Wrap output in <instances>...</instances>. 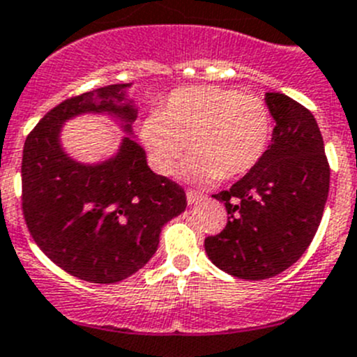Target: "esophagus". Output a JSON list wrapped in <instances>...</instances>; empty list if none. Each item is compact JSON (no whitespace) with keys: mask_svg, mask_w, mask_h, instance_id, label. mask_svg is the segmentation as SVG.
I'll use <instances>...</instances> for the list:
<instances>
[{"mask_svg":"<svg viewBox=\"0 0 357 357\" xmlns=\"http://www.w3.org/2000/svg\"><path fill=\"white\" fill-rule=\"evenodd\" d=\"M185 196H188V204H196V202H200L205 198L204 192L196 191V189H188Z\"/></svg>","mask_w":357,"mask_h":357,"instance_id":"34e87169","label":"esophagus"}]
</instances>
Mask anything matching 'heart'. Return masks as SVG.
<instances>
[{
  "label": "heart",
  "mask_w": 357,
  "mask_h": 357,
  "mask_svg": "<svg viewBox=\"0 0 357 357\" xmlns=\"http://www.w3.org/2000/svg\"><path fill=\"white\" fill-rule=\"evenodd\" d=\"M142 138L157 172L169 175L188 143V172L198 181L235 178L260 162L273 139L264 99L204 84L173 91L161 113L143 122Z\"/></svg>",
  "instance_id": "heart-1"
}]
</instances>
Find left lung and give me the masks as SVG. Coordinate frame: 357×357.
<instances>
[{
    "label": "left lung",
    "mask_w": 357,
    "mask_h": 357,
    "mask_svg": "<svg viewBox=\"0 0 357 357\" xmlns=\"http://www.w3.org/2000/svg\"><path fill=\"white\" fill-rule=\"evenodd\" d=\"M273 139L253 169L228 191V223L205 238L214 266L241 280H266L289 269L317 234L329 192V162L310 109L285 93H266Z\"/></svg>",
    "instance_id": "left-lung-1"
}]
</instances>
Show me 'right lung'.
<instances>
[{
    "mask_svg": "<svg viewBox=\"0 0 357 357\" xmlns=\"http://www.w3.org/2000/svg\"><path fill=\"white\" fill-rule=\"evenodd\" d=\"M130 84H109L70 97L37 123L22 150V214L37 246L58 267L90 283H116L142 269L159 246L161 228L185 211V192L155 175L130 136L99 165L74 161L61 149L67 120L107 113L132 134L138 109Z\"/></svg>",
    "mask_w": 357,
    "mask_h": 357,
    "instance_id": "right-lung-1",
    "label": "right lung"
}]
</instances>
